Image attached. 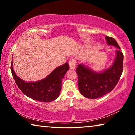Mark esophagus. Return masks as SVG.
<instances>
[{
    "label": "esophagus",
    "instance_id": "esophagus-1",
    "mask_svg": "<svg viewBox=\"0 0 135 135\" xmlns=\"http://www.w3.org/2000/svg\"><path fill=\"white\" fill-rule=\"evenodd\" d=\"M68 64H69L70 69H74L76 65V60L73 58H71L68 61Z\"/></svg>",
    "mask_w": 135,
    "mask_h": 135
}]
</instances>
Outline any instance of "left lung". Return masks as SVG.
<instances>
[{"label":"left lung","mask_w":135,"mask_h":135,"mask_svg":"<svg viewBox=\"0 0 135 135\" xmlns=\"http://www.w3.org/2000/svg\"><path fill=\"white\" fill-rule=\"evenodd\" d=\"M105 38L108 45L118 48L111 67L100 73L93 72L83 64H79L76 68L80 92L84 97L90 99H97L113 90L123 70V54L119 45L113 37L105 36Z\"/></svg>","instance_id":"1"}]
</instances>
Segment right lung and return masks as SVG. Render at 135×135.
I'll return each instance as SVG.
<instances>
[{"label":"right lung","mask_w":135,"mask_h":135,"mask_svg":"<svg viewBox=\"0 0 135 135\" xmlns=\"http://www.w3.org/2000/svg\"><path fill=\"white\" fill-rule=\"evenodd\" d=\"M69 68L68 64L65 63L55 69L48 76L42 80L27 82L15 74L12 67V61L11 65L13 79L21 92L31 99L45 102H51L59 97L62 88V79Z\"/></svg>","instance_id":"add662e5"}]
</instances>
